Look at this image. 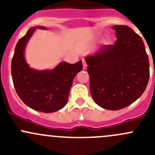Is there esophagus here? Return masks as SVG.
<instances>
[{
    "instance_id": "esophagus-1",
    "label": "esophagus",
    "mask_w": 155,
    "mask_h": 155,
    "mask_svg": "<svg viewBox=\"0 0 155 155\" xmlns=\"http://www.w3.org/2000/svg\"><path fill=\"white\" fill-rule=\"evenodd\" d=\"M82 64H83V69L84 70H85V69L87 68V64L86 62H85V59H82Z\"/></svg>"
}]
</instances>
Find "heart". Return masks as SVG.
<instances>
[{
    "label": "heart",
    "instance_id": "b5f03b06",
    "mask_svg": "<svg viewBox=\"0 0 155 155\" xmlns=\"http://www.w3.org/2000/svg\"><path fill=\"white\" fill-rule=\"evenodd\" d=\"M108 42H109V41H108V40H107V41H106V43H108Z\"/></svg>",
    "mask_w": 155,
    "mask_h": 155
}]
</instances>
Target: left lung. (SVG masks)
<instances>
[{
	"label": "left lung",
	"mask_w": 155,
	"mask_h": 155,
	"mask_svg": "<svg viewBox=\"0 0 155 155\" xmlns=\"http://www.w3.org/2000/svg\"><path fill=\"white\" fill-rule=\"evenodd\" d=\"M117 40L85 58L90 91L97 105L109 110L125 108L145 91L149 61L143 40L126 25H115Z\"/></svg>",
	"instance_id": "8db88e82"
}]
</instances>
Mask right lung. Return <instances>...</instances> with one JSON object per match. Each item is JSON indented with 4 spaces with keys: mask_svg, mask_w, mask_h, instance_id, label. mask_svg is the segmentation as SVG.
Instances as JSON below:
<instances>
[{
    "mask_svg": "<svg viewBox=\"0 0 155 155\" xmlns=\"http://www.w3.org/2000/svg\"><path fill=\"white\" fill-rule=\"evenodd\" d=\"M46 29L43 26L37 27ZM31 28L17 43L11 64L12 82L20 99L31 109L42 112H54L67 104L75 76L82 70V61L61 62L52 70L30 68L24 58L27 42L35 31Z\"/></svg>",
    "mask_w": 155,
    "mask_h": 155,
    "instance_id": "1",
    "label": "right lung"
}]
</instances>
